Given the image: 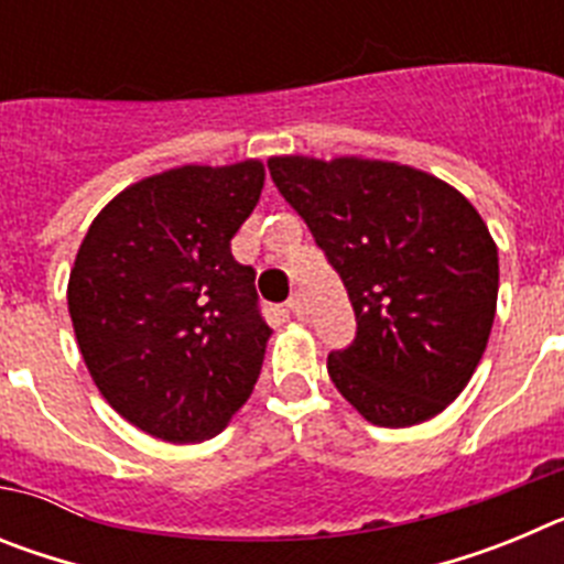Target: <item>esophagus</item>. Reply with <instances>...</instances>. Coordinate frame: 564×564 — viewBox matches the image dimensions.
Listing matches in <instances>:
<instances>
[{
	"label": "esophagus",
	"instance_id": "34e87169",
	"mask_svg": "<svg viewBox=\"0 0 564 564\" xmlns=\"http://www.w3.org/2000/svg\"><path fill=\"white\" fill-rule=\"evenodd\" d=\"M288 311H291L296 318L305 316V299H302V293H293V296L288 299Z\"/></svg>",
	"mask_w": 564,
	"mask_h": 564
}]
</instances>
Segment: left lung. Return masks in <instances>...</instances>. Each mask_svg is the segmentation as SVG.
I'll use <instances>...</instances> for the list:
<instances>
[{
	"label": "left lung",
	"mask_w": 564,
	"mask_h": 564,
	"mask_svg": "<svg viewBox=\"0 0 564 564\" xmlns=\"http://www.w3.org/2000/svg\"><path fill=\"white\" fill-rule=\"evenodd\" d=\"M356 311L327 356L336 390L376 426H415L475 376L495 325L497 246L477 208L401 163L285 154L268 161Z\"/></svg>",
	"instance_id": "obj_1"
}]
</instances>
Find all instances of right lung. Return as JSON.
<instances>
[{
  "mask_svg": "<svg viewBox=\"0 0 564 564\" xmlns=\"http://www.w3.org/2000/svg\"><path fill=\"white\" fill-rule=\"evenodd\" d=\"M262 186L259 161L152 174L112 197L78 248V350L109 406L147 435L208 441L253 392L271 327L231 239Z\"/></svg>",
  "mask_w": 564,
  "mask_h": 564,
  "instance_id": "obj_1",
  "label": "right lung"
}]
</instances>
